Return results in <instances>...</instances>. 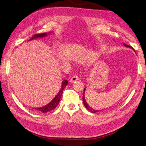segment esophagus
<instances>
[{
    "instance_id": "obj_1",
    "label": "esophagus",
    "mask_w": 146,
    "mask_h": 146,
    "mask_svg": "<svg viewBox=\"0 0 146 146\" xmlns=\"http://www.w3.org/2000/svg\"><path fill=\"white\" fill-rule=\"evenodd\" d=\"M78 80V77H77V76H72L71 78H70V82L73 83V82H75Z\"/></svg>"
}]
</instances>
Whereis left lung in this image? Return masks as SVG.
<instances>
[{"label": "left lung", "instance_id": "left-lung-1", "mask_svg": "<svg viewBox=\"0 0 146 146\" xmlns=\"http://www.w3.org/2000/svg\"><path fill=\"white\" fill-rule=\"evenodd\" d=\"M123 45H124L125 47H130V48H132V49H133V47H130V46H128V45L125 44H124V43H123ZM85 90H86V88H84V91H83V104H84V105H85V107L86 108V109H87V110H89L90 111H91V113H98V112H99V111H100V110H94V109H93L92 108H91V107H90V106L87 104L86 101V100H85Z\"/></svg>", "mask_w": 146, "mask_h": 146}]
</instances>
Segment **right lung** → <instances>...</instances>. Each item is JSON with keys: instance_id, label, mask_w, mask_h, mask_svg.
Wrapping results in <instances>:
<instances>
[{"instance_id": "obj_1", "label": "right lung", "mask_w": 146, "mask_h": 146, "mask_svg": "<svg viewBox=\"0 0 146 146\" xmlns=\"http://www.w3.org/2000/svg\"><path fill=\"white\" fill-rule=\"evenodd\" d=\"M48 34H49V33H41V34H36V35H33V37L31 38L30 40H32V39H36V38L45 37V36H47ZM68 80H64V81L62 82V83H61V89H60L59 92L58 94H57V95L55 97V98L53 99L50 103H48L46 105L44 106V107H42L33 108L35 109V110H37L38 111H41L42 113H47L48 111H51V110H52L55 109L56 107V106L59 104L60 100L61 99V96H62L63 90L64 89V88L66 87V86L68 85Z\"/></svg>"}]
</instances>
